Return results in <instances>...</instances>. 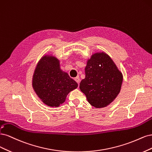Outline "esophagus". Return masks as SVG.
I'll use <instances>...</instances> for the list:
<instances>
[{
  "mask_svg": "<svg viewBox=\"0 0 152 152\" xmlns=\"http://www.w3.org/2000/svg\"><path fill=\"white\" fill-rule=\"evenodd\" d=\"M75 80L76 81V83H77V84L79 85L80 81V77H79V76H77L76 77H75Z\"/></svg>",
  "mask_w": 152,
  "mask_h": 152,
  "instance_id": "obj_1",
  "label": "esophagus"
}]
</instances>
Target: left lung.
<instances>
[{"mask_svg": "<svg viewBox=\"0 0 152 152\" xmlns=\"http://www.w3.org/2000/svg\"><path fill=\"white\" fill-rule=\"evenodd\" d=\"M122 80L121 72L107 53H95L87 61L80 88L92 106L103 108L118 95Z\"/></svg>", "mask_w": 152, "mask_h": 152, "instance_id": "8db88e82", "label": "left lung"}]
</instances>
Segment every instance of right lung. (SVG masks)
Listing matches in <instances>:
<instances>
[{"label":"right lung","mask_w":152,"mask_h":152,"mask_svg":"<svg viewBox=\"0 0 152 152\" xmlns=\"http://www.w3.org/2000/svg\"><path fill=\"white\" fill-rule=\"evenodd\" d=\"M32 85L44 104L57 107L65 102L68 94L77 87V83L61 69L56 57L45 56L37 64Z\"/></svg>","instance_id":"1"}]
</instances>
